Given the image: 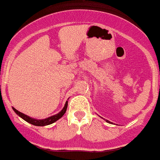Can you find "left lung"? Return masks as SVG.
Instances as JSON below:
<instances>
[{"mask_svg": "<svg viewBox=\"0 0 160 160\" xmlns=\"http://www.w3.org/2000/svg\"><path fill=\"white\" fill-rule=\"evenodd\" d=\"M107 123H111V122H110V121H108V120H107Z\"/></svg>", "mask_w": 160, "mask_h": 160, "instance_id": "1", "label": "left lung"}]
</instances>
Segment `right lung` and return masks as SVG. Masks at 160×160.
I'll use <instances>...</instances> for the list:
<instances>
[{
    "mask_svg": "<svg viewBox=\"0 0 160 160\" xmlns=\"http://www.w3.org/2000/svg\"><path fill=\"white\" fill-rule=\"evenodd\" d=\"M68 105V102H67L65 104V106H64L63 109L59 113L57 114V115H53V116H51V117L47 118V119H40V120H37V119H32V118L29 117V116H28V115H24L23 113H22V112L18 111V110H16L15 108H14V107H13V110H14V112H15L17 115H19L20 117L22 118V119H23L25 121L28 122V123H32V124H33V125H36V126H45V125H49V124H51V123H54V122L57 121L58 119H59L60 118L62 117V115L65 114L66 111H67Z\"/></svg>",
    "mask_w": 160,
    "mask_h": 160,
    "instance_id": "obj_1",
    "label": "right lung"
}]
</instances>
